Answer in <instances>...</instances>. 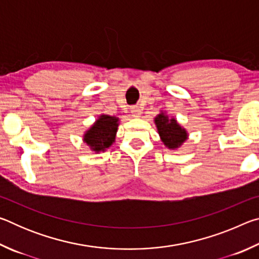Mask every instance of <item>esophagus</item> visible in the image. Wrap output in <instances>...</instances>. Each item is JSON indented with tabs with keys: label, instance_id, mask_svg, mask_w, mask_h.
<instances>
[{
	"label": "esophagus",
	"instance_id": "esophagus-1",
	"mask_svg": "<svg viewBox=\"0 0 259 259\" xmlns=\"http://www.w3.org/2000/svg\"><path fill=\"white\" fill-rule=\"evenodd\" d=\"M140 114H142V109H140L139 106L131 107V115H133L134 117H139Z\"/></svg>",
	"mask_w": 259,
	"mask_h": 259
}]
</instances>
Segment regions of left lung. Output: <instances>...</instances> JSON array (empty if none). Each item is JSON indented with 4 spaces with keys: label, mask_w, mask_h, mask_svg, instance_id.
<instances>
[{
    "label": "left lung",
    "mask_w": 259,
    "mask_h": 259,
    "mask_svg": "<svg viewBox=\"0 0 259 259\" xmlns=\"http://www.w3.org/2000/svg\"><path fill=\"white\" fill-rule=\"evenodd\" d=\"M154 123L156 125L161 142L169 150H177L188 138L186 129L183 128L175 117L170 119L165 112L157 114L154 119Z\"/></svg>",
    "instance_id": "obj_1"
}]
</instances>
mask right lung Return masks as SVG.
<instances>
[{
  "label": "right lung",
  "mask_w": 259,
  "mask_h": 259,
  "mask_svg": "<svg viewBox=\"0 0 259 259\" xmlns=\"http://www.w3.org/2000/svg\"><path fill=\"white\" fill-rule=\"evenodd\" d=\"M119 121V117L102 114L83 135V142L95 153L105 152L115 142Z\"/></svg>",
  "instance_id": "obj_1"
}]
</instances>
